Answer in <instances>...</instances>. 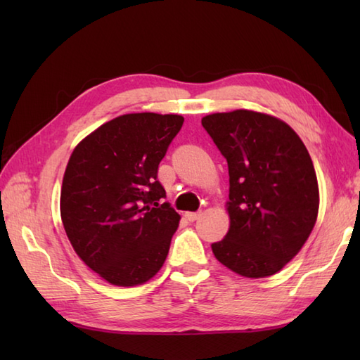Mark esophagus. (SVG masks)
<instances>
[{
  "label": "esophagus",
  "mask_w": 360,
  "mask_h": 360,
  "mask_svg": "<svg viewBox=\"0 0 360 360\" xmlns=\"http://www.w3.org/2000/svg\"><path fill=\"white\" fill-rule=\"evenodd\" d=\"M184 217L190 221V223H193V221L200 219V217H201V212H187Z\"/></svg>",
  "instance_id": "obj_1"
}]
</instances>
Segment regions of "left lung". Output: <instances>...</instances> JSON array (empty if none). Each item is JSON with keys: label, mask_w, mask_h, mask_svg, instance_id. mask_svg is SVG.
Masks as SVG:
<instances>
[{"label": "left lung", "mask_w": 360, "mask_h": 360, "mask_svg": "<svg viewBox=\"0 0 360 360\" xmlns=\"http://www.w3.org/2000/svg\"><path fill=\"white\" fill-rule=\"evenodd\" d=\"M202 127L227 159L231 227L213 255L241 277L264 278L292 259L314 229L319 184L300 137L271 114H209Z\"/></svg>", "instance_id": "1"}]
</instances>
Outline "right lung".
Segmentation results:
<instances>
[{"label": "right lung", "instance_id": "right-lung-1", "mask_svg": "<svg viewBox=\"0 0 360 360\" xmlns=\"http://www.w3.org/2000/svg\"><path fill=\"white\" fill-rule=\"evenodd\" d=\"M179 114L131 112L101 125L68 160L60 215L75 254L116 286H137L160 271L179 213L159 204L158 167L179 133Z\"/></svg>", "mask_w": 360, "mask_h": 360}]
</instances>
